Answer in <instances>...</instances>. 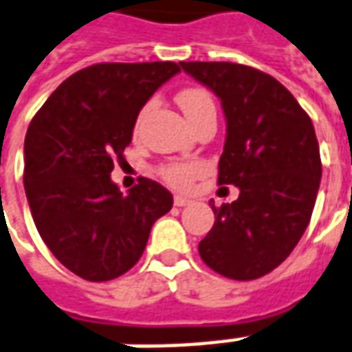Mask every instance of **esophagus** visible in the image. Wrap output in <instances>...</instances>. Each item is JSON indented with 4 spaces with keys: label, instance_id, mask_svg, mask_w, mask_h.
Instances as JSON below:
<instances>
[{
    "label": "esophagus",
    "instance_id": "1",
    "mask_svg": "<svg viewBox=\"0 0 352 352\" xmlns=\"http://www.w3.org/2000/svg\"><path fill=\"white\" fill-rule=\"evenodd\" d=\"M173 204H175L177 208H184V206H188V204H190V198H186V196H179V194H177L175 198H173Z\"/></svg>",
    "mask_w": 352,
    "mask_h": 352
}]
</instances>
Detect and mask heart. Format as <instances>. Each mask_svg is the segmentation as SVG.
Here are the masks:
<instances>
[{
  "instance_id": "b5f03b06",
  "label": "heart",
  "mask_w": 352,
  "mask_h": 352,
  "mask_svg": "<svg viewBox=\"0 0 352 352\" xmlns=\"http://www.w3.org/2000/svg\"><path fill=\"white\" fill-rule=\"evenodd\" d=\"M177 102L184 112V116L188 118V122H194L200 116L201 112L210 110L213 107L211 95L201 87H186V89L179 91L177 95ZM204 168L200 164H184V162H173V164H166L160 168V175L164 177L169 184H173L177 188H183L192 183L196 177L200 175Z\"/></svg>"
}]
</instances>
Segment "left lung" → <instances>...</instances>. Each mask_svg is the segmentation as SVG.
Listing matches in <instances>:
<instances>
[{"label": "left lung", "instance_id": "8db88e82", "mask_svg": "<svg viewBox=\"0 0 352 352\" xmlns=\"http://www.w3.org/2000/svg\"><path fill=\"white\" fill-rule=\"evenodd\" d=\"M221 100L227 139L219 184L238 200L213 206L215 223L198 244L201 261L232 280L269 274L307 230L322 177L313 122L269 74L234 63H181Z\"/></svg>", "mask_w": 352, "mask_h": 352}]
</instances>
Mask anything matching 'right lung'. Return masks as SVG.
Listing matches in <instances>:
<instances>
[{
    "instance_id": "right-lung-1",
    "label": "right lung",
    "mask_w": 352,
    "mask_h": 352,
    "mask_svg": "<svg viewBox=\"0 0 352 352\" xmlns=\"http://www.w3.org/2000/svg\"><path fill=\"white\" fill-rule=\"evenodd\" d=\"M181 72L175 63H104L60 83L24 139V190L39 236L89 282L118 278L141 259L152 225L173 206L151 179L120 192L110 173L141 108Z\"/></svg>"
}]
</instances>
